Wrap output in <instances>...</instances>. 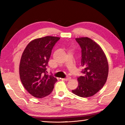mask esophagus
<instances>
[{
  "label": "esophagus",
  "instance_id": "obj_1",
  "mask_svg": "<svg viewBox=\"0 0 125 125\" xmlns=\"http://www.w3.org/2000/svg\"><path fill=\"white\" fill-rule=\"evenodd\" d=\"M64 80H65V81H68V80H71V78L70 77H67V78H64V79H63Z\"/></svg>",
  "mask_w": 125,
  "mask_h": 125
}]
</instances>
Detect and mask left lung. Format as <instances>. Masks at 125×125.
<instances>
[{"label": "left lung", "mask_w": 125, "mask_h": 125, "mask_svg": "<svg viewBox=\"0 0 125 125\" xmlns=\"http://www.w3.org/2000/svg\"><path fill=\"white\" fill-rule=\"evenodd\" d=\"M82 48L81 66L83 76L78 78V85L72 92L77 95L88 98L102 88L107 80L109 64L101 47L90 38H76Z\"/></svg>", "instance_id": "8db88e82"}]
</instances>
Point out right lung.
Masks as SVG:
<instances>
[{
    "instance_id": "right-lung-1",
    "label": "right lung",
    "mask_w": 125,
    "mask_h": 125,
    "mask_svg": "<svg viewBox=\"0 0 125 125\" xmlns=\"http://www.w3.org/2000/svg\"><path fill=\"white\" fill-rule=\"evenodd\" d=\"M60 37L45 36L31 41L21 57L19 74L23 86L31 95L42 98L50 94L57 81L46 73V67L54 45Z\"/></svg>"
}]
</instances>
